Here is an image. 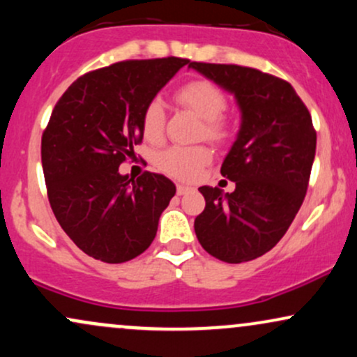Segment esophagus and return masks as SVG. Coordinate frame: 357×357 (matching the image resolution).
<instances>
[{"instance_id": "34e87169", "label": "esophagus", "mask_w": 357, "mask_h": 357, "mask_svg": "<svg viewBox=\"0 0 357 357\" xmlns=\"http://www.w3.org/2000/svg\"><path fill=\"white\" fill-rule=\"evenodd\" d=\"M191 188L190 186H186V184H178V186H176V192H178L179 196L181 195H186L188 191H190Z\"/></svg>"}]
</instances>
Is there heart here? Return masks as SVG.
<instances>
[{"instance_id":"heart-1","label":"heart","mask_w":357,"mask_h":357,"mask_svg":"<svg viewBox=\"0 0 357 357\" xmlns=\"http://www.w3.org/2000/svg\"><path fill=\"white\" fill-rule=\"evenodd\" d=\"M174 99L184 109H190L203 119L202 136L215 142H223L230 137L231 124L223 114L227 109V96L218 85L206 79H192L176 90ZM165 124L166 112L162 102L151 99L142 110V134L147 141L158 142L165 134ZM210 159L211 151L206 146H173L161 151L155 162L166 174L188 181L196 178Z\"/></svg>"}]
</instances>
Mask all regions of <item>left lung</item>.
<instances>
[{"mask_svg": "<svg viewBox=\"0 0 357 357\" xmlns=\"http://www.w3.org/2000/svg\"><path fill=\"white\" fill-rule=\"evenodd\" d=\"M190 67L235 93L241 109L238 137L221 165L236 188H199L206 206L195 220L196 236L227 264L253 260L280 241L304 202L317 142L312 117L275 75L233 63Z\"/></svg>", "mask_w": 357, "mask_h": 357, "instance_id": "8db88e82", "label": "left lung"}]
</instances>
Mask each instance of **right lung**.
Segmentation results:
<instances>
[{
    "mask_svg": "<svg viewBox=\"0 0 357 357\" xmlns=\"http://www.w3.org/2000/svg\"><path fill=\"white\" fill-rule=\"evenodd\" d=\"M186 63L117 61L79 77L53 109L42 136L48 202L63 231L96 260L122 264L153 243L176 186L149 171L122 176L119 166L136 158L144 105Z\"/></svg>",
    "mask_w": 357,
    "mask_h": 357,
    "instance_id": "1",
    "label": "right lung"
}]
</instances>
